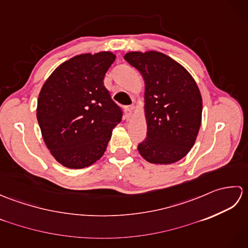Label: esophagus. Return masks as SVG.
<instances>
[{
    "label": "esophagus",
    "mask_w": 248,
    "mask_h": 248,
    "mask_svg": "<svg viewBox=\"0 0 248 248\" xmlns=\"http://www.w3.org/2000/svg\"><path fill=\"white\" fill-rule=\"evenodd\" d=\"M124 115L125 118L130 119L131 116H132V107H125L124 108Z\"/></svg>",
    "instance_id": "obj_1"
}]
</instances>
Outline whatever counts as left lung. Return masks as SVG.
I'll use <instances>...</instances> for the list:
<instances>
[{"label": "left lung", "instance_id": "1", "mask_svg": "<svg viewBox=\"0 0 248 248\" xmlns=\"http://www.w3.org/2000/svg\"><path fill=\"white\" fill-rule=\"evenodd\" d=\"M124 60L145 80L147 136L138 149L146 161L171 164L194 146L202 124V100L196 82L160 52H130Z\"/></svg>", "mask_w": 248, "mask_h": 248}]
</instances>
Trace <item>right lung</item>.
<instances>
[{
	"instance_id": "1",
	"label": "right lung",
	"mask_w": 248,
	"mask_h": 248,
	"mask_svg": "<svg viewBox=\"0 0 248 248\" xmlns=\"http://www.w3.org/2000/svg\"><path fill=\"white\" fill-rule=\"evenodd\" d=\"M110 52L81 54L62 62L41 88L37 120L45 143L68 168L93 164L104 154L123 110L105 88Z\"/></svg>"
}]
</instances>
